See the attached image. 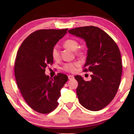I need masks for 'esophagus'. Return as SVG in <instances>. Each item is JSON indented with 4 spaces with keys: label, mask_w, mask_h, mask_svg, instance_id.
I'll return each mask as SVG.
<instances>
[{
    "label": "esophagus",
    "mask_w": 134,
    "mask_h": 134,
    "mask_svg": "<svg viewBox=\"0 0 134 134\" xmlns=\"http://www.w3.org/2000/svg\"><path fill=\"white\" fill-rule=\"evenodd\" d=\"M68 78H69V80H72L74 79V76H72V75H69L68 76Z\"/></svg>",
    "instance_id": "1"
}]
</instances>
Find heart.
<instances>
[{
	"mask_svg": "<svg viewBox=\"0 0 134 134\" xmlns=\"http://www.w3.org/2000/svg\"><path fill=\"white\" fill-rule=\"evenodd\" d=\"M63 46L65 48L69 49L71 51H74V52L76 55L79 57H85L86 54V50L83 48H79V43L76 39H68L65 40L63 43ZM51 55L53 59H58L60 57V52H59V48L57 46H54L52 49ZM79 65L77 62H71L65 63L63 65V69L65 71L73 73L76 70V67Z\"/></svg>",
	"mask_w": 134,
	"mask_h": 134,
	"instance_id": "1",
	"label": "heart"
}]
</instances>
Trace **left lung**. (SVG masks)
I'll return each instance as SVG.
<instances>
[{"label":"left lung","mask_w":134,"mask_h":134,"mask_svg":"<svg viewBox=\"0 0 134 134\" xmlns=\"http://www.w3.org/2000/svg\"><path fill=\"white\" fill-rule=\"evenodd\" d=\"M68 32L86 41L88 57L83 71L92 72L90 81L79 75L75 77L79 101L86 109L98 111L113 100L119 87L122 73L120 50L114 40L97 27H77Z\"/></svg>","instance_id":"left-lung-1"}]
</instances>
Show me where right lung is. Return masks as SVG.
Listing matches in <instances>:
<instances>
[{
    "instance_id": "obj_1",
    "label": "right lung",
    "mask_w": 134,
    "mask_h": 134,
    "mask_svg": "<svg viewBox=\"0 0 134 134\" xmlns=\"http://www.w3.org/2000/svg\"><path fill=\"white\" fill-rule=\"evenodd\" d=\"M68 30L42 29L30 34L19 48L14 66L16 83L23 98L31 109L47 114L58 105L60 90L68 77L59 73L54 77L44 74L54 61L52 49Z\"/></svg>"
}]
</instances>
